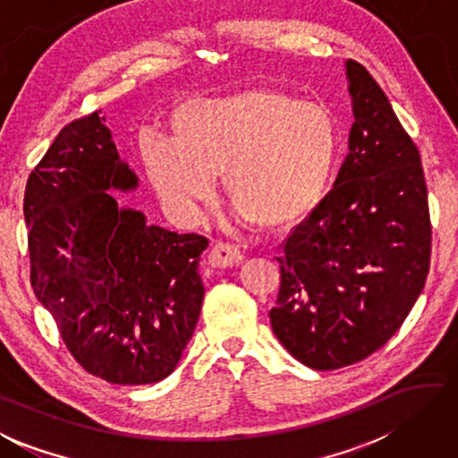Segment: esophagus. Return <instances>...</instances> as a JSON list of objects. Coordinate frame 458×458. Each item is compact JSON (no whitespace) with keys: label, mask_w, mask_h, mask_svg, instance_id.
<instances>
[{"label":"esophagus","mask_w":458,"mask_h":458,"mask_svg":"<svg viewBox=\"0 0 458 458\" xmlns=\"http://www.w3.org/2000/svg\"><path fill=\"white\" fill-rule=\"evenodd\" d=\"M242 258L244 254L236 244L218 242L212 246L210 254H208V264L214 266V268H228V266H236Z\"/></svg>","instance_id":"obj_1"}]
</instances>
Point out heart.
<instances>
[{"mask_svg": "<svg viewBox=\"0 0 458 458\" xmlns=\"http://www.w3.org/2000/svg\"><path fill=\"white\" fill-rule=\"evenodd\" d=\"M140 156L156 196L184 226L206 218L216 180L224 176L238 218L282 228L324 202L336 174L340 131L328 106L248 89L180 106L170 140L146 138Z\"/></svg>", "mask_w": 458, "mask_h": 458, "instance_id": "heart-1", "label": "heart"}]
</instances>
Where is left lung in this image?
I'll return each mask as SVG.
<instances>
[{"label": "left lung", "instance_id": "left-lung-1", "mask_svg": "<svg viewBox=\"0 0 458 458\" xmlns=\"http://www.w3.org/2000/svg\"><path fill=\"white\" fill-rule=\"evenodd\" d=\"M354 123L324 202L284 242L270 324L314 370L367 359L425 288L430 218L420 156L364 65L344 62Z\"/></svg>", "mask_w": 458, "mask_h": 458}]
</instances>
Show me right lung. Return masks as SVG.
Here are the masks:
<instances>
[{
    "label": "right lung",
    "mask_w": 458,
    "mask_h": 458,
    "mask_svg": "<svg viewBox=\"0 0 458 458\" xmlns=\"http://www.w3.org/2000/svg\"><path fill=\"white\" fill-rule=\"evenodd\" d=\"M106 118L65 126L30 174L31 286L81 367L112 385H152L178 367L204 301L208 240L148 224Z\"/></svg>",
    "instance_id": "add662e5"
}]
</instances>
